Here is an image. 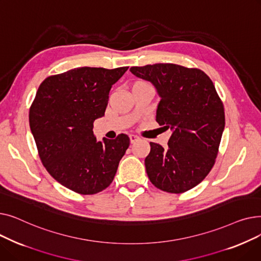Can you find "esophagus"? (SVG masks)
I'll list each match as a JSON object with an SVG mask.
<instances>
[{
    "label": "esophagus",
    "mask_w": 261,
    "mask_h": 261,
    "mask_svg": "<svg viewBox=\"0 0 261 261\" xmlns=\"http://www.w3.org/2000/svg\"><path fill=\"white\" fill-rule=\"evenodd\" d=\"M130 142L133 144V143H135V142H138V141H140L141 140V138L140 136H138V135H135V134H131L130 136Z\"/></svg>",
    "instance_id": "esophagus-1"
}]
</instances>
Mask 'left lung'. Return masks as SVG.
Segmentation results:
<instances>
[{
    "mask_svg": "<svg viewBox=\"0 0 261 261\" xmlns=\"http://www.w3.org/2000/svg\"><path fill=\"white\" fill-rule=\"evenodd\" d=\"M130 72L154 86L161 97L156 121L172 131L166 149L150 143L145 159L149 180L166 193H185L214 166L225 126L223 103L199 68L156 63L132 66Z\"/></svg>",
    "mask_w": 261,
    "mask_h": 261,
    "instance_id": "1",
    "label": "left lung"
}]
</instances>
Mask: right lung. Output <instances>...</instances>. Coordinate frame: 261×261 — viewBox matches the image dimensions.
<instances>
[{
	"mask_svg": "<svg viewBox=\"0 0 261 261\" xmlns=\"http://www.w3.org/2000/svg\"><path fill=\"white\" fill-rule=\"evenodd\" d=\"M128 66L77 67L40 85L30 109V126L41 162L55 180L80 195L112 183L130 145L126 134L97 142L94 120L105 115L109 92Z\"/></svg>",
	"mask_w": 261,
	"mask_h": 261,
	"instance_id": "1",
	"label": "right lung"
}]
</instances>
